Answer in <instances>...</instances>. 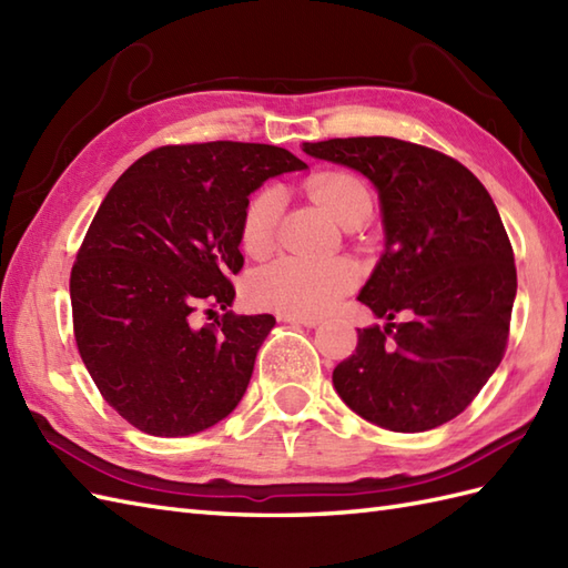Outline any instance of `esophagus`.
<instances>
[{"label": "esophagus", "mask_w": 568, "mask_h": 568, "mask_svg": "<svg viewBox=\"0 0 568 568\" xmlns=\"http://www.w3.org/2000/svg\"><path fill=\"white\" fill-rule=\"evenodd\" d=\"M281 320H283V322L300 324V327H307V329L317 327V324H320V320H317V317H303V315H281Z\"/></svg>", "instance_id": "1"}]
</instances>
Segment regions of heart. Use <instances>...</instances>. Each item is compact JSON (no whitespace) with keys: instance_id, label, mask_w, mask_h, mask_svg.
<instances>
[{"instance_id":"1","label":"heart","mask_w":568,"mask_h":568,"mask_svg":"<svg viewBox=\"0 0 568 568\" xmlns=\"http://www.w3.org/2000/svg\"><path fill=\"white\" fill-rule=\"evenodd\" d=\"M307 195L322 204L329 216L344 224L356 204L371 202L368 190L352 173H322L305 183ZM281 195L273 187L258 190L246 202L241 220V246L253 258L268 256L275 246ZM356 268L344 258H277L256 271L248 281L253 303L283 312V315L315 317L352 291Z\"/></svg>"}]
</instances>
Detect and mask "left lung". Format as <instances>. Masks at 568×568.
Masks as SVG:
<instances>
[{"label": "left lung", "instance_id": "1", "mask_svg": "<svg viewBox=\"0 0 568 568\" xmlns=\"http://www.w3.org/2000/svg\"><path fill=\"white\" fill-rule=\"evenodd\" d=\"M303 151L378 190L385 251L358 300L385 327L358 329L332 381L356 415L425 432L462 415L500 366L517 271L488 190L466 165L417 143L354 136Z\"/></svg>", "mask_w": 568, "mask_h": 568}]
</instances>
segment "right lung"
Wrapping results in <instances>:
<instances>
[{
  "instance_id": "right-lung-1",
  "label": "right lung",
  "mask_w": 568,
  "mask_h": 568,
  "mask_svg": "<svg viewBox=\"0 0 568 568\" xmlns=\"http://www.w3.org/2000/svg\"><path fill=\"white\" fill-rule=\"evenodd\" d=\"M268 143L161 146L106 192L70 273L75 344L102 397L153 437H187L244 397L273 315H234L241 220L265 180L305 171ZM225 315L197 328L194 312Z\"/></svg>"
}]
</instances>
